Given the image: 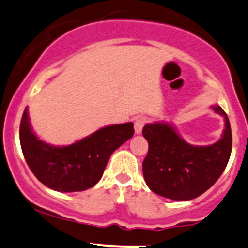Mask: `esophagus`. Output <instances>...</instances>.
Returning a JSON list of instances; mask_svg holds the SVG:
<instances>
[{
	"label": "esophagus",
	"instance_id": "34e87169",
	"mask_svg": "<svg viewBox=\"0 0 248 248\" xmlns=\"http://www.w3.org/2000/svg\"><path fill=\"white\" fill-rule=\"evenodd\" d=\"M146 124V119L145 117H137L135 119V122H134V131L137 134H140L142 131V128H144Z\"/></svg>",
	"mask_w": 248,
	"mask_h": 248
}]
</instances>
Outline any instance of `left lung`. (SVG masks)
Here are the masks:
<instances>
[{"label": "left lung", "mask_w": 248, "mask_h": 248, "mask_svg": "<svg viewBox=\"0 0 248 248\" xmlns=\"http://www.w3.org/2000/svg\"><path fill=\"white\" fill-rule=\"evenodd\" d=\"M213 109L225 119V131L218 141L209 146L187 144L170 124L155 122L144 127L148 153L142 172L155 194L174 201L192 200L220 178L231 157L232 131L225 110L220 106Z\"/></svg>", "instance_id": "obj_1"}]
</instances>
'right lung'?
<instances>
[{"label":"right lung","instance_id":"add662e5","mask_svg":"<svg viewBox=\"0 0 248 248\" xmlns=\"http://www.w3.org/2000/svg\"><path fill=\"white\" fill-rule=\"evenodd\" d=\"M134 134L132 122L107 126L69 146H52L33 133L28 109L20 124V144L31 171L44 186L61 192L83 191L102 178L111 153Z\"/></svg>","mask_w":248,"mask_h":248}]
</instances>
